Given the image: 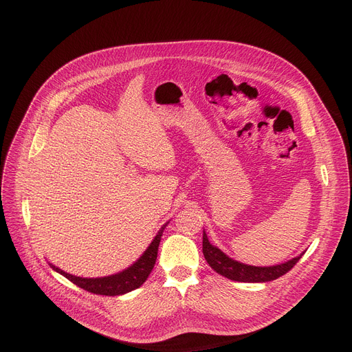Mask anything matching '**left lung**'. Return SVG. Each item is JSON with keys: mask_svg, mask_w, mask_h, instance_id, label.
<instances>
[{"mask_svg": "<svg viewBox=\"0 0 352 352\" xmlns=\"http://www.w3.org/2000/svg\"><path fill=\"white\" fill-rule=\"evenodd\" d=\"M202 254H204L207 263L215 272L226 276L228 280L238 283H267L280 278L281 275L287 274L295 264H297L300 261V258L304 255L302 252L287 263L272 267L247 265L232 260V258L224 254L218 247L212 245L208 241L206 231L202 234Z\"/></svg>", "mask_w": 352, "mask_h": 352, "instance_id": "left-lung-1", "label": "left lung"}]
</instances>
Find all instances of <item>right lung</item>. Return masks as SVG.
Returning a JSON list of instances; mask_svg holds the SVG:
<instances>
[{
    "label": "right lung",
    "mask_w": 352,
    "mask_h": 352,
    "mask_svg": "<svg viewBox=\"0 0 352 352\" xmlns=\"http://www.w3.org/2000/svg\"><path fill=\"white\" fill-rule=\"evenodd\" d=\"M168 224V223H166ZM164 224L155 238L153 239V243L148 245V248L144 251V254L138 258V260L125 268L121 272L108 275V276H100V278H82V276H77L68 274L63 271L61 268L55 267L54 264H50V267L57 271L58 274L64 275L67 280H69L72 284L78 285L80 288L92 292V294H98V295H109V297H116V295H122L126 294L133 289L140 288L148 278V275L151 274L154 264L157 261V254H158V247L162 232L166 227Z\"/></svg>",
    "instance_id": "1"
}]
</instances>
